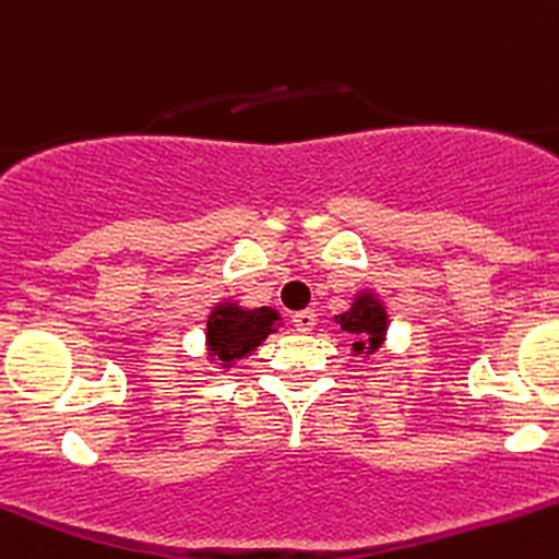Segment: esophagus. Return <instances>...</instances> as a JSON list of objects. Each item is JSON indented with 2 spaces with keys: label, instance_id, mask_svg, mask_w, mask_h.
Listing matches in <instances>:
<instances>
[{
  "label": "esophagus",
  "instance_id": "esophagus-1",
  "mask_svg": "<svg viewBox=\"0 0 559 559\" xmlns=\"http://www.w3.org/2000/svg\"><path fill=\"white\" fill-rule=\"evenodd\" d=\"M292 322H295V328L300 330V333H311L313 324H317V313L306 308V311H297L295 317H292Z\"/></svg>",
  "mask_w": 559,
  "mask_h": 559
}]
</instances>
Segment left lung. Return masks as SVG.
<instances>
[{"instance_id":"8db88e82","label":"left lung","mask_w":559,"mask_h":559,"mask_svg":"<svg viewBox=\"0 0 559 559\" xmlns=\"http://www.w3.org/2000/svg\"><path fill=\"white\" fill-rule=\"evenodd\" d=\"M335 324L355 338L352 341V355L368 357L384 344V335H388V308L371 289H362L355 295L349 311L335 317Z\"/></svg>"}]
</instances>
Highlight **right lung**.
Masks as SVG:
<instances>
[{
  "mask_svg": "<svg viewBox=\"0 0 559 559\" xmlns=\"http://www.w3.org/2000/svg\"><path fill=\"white\" fill-rule=\"evenodd\" d=\"M281 328V313L275 308H242L240 302L226 300L210 311L207 341L210 360L221 368H231L237 360H246L270 333Z\"/></svg>",
  "mask_w": 559,
  "mask_h": 559,
  "instance_id": "1",
  "label": "right lung"
}]
</instances>
